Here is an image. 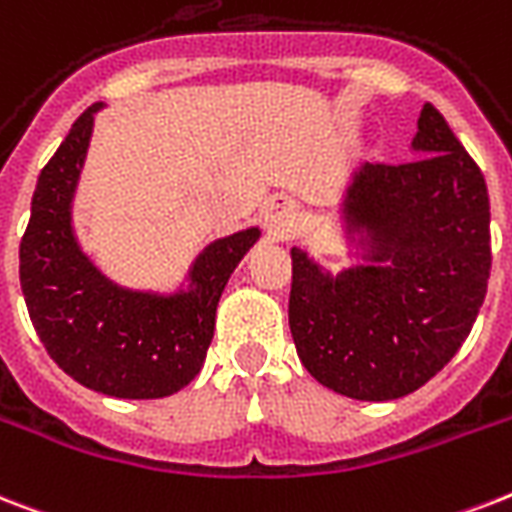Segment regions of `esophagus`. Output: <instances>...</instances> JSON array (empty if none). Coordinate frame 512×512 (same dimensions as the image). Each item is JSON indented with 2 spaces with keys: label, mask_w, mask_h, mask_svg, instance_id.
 Instances as JSON below:
<instances>
[{
  "label": "esophagus",
  "mask_w": 512,
  "mask_h": 512,
  "mask_svg": "<svg viewBox=\"0 0 512 512\" xmlns=\"http://www.w3.org/2000/svg\"><path fill=\"white\" fill-rule=\"evenodd\" d=\"M263 223L265 231H268L273 239H284L294 231V223H297V207L289 197H270L263 207Z\"/></svg>",
  "instance_id": "esophagus-1"
}]
</instances>
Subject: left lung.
Masks as SVG:
<instances>
[{
    "instance_id": "1",
    "label": "left lung",
    "mask_w": 512,
    "mask_h": 512,
    "mask_svg": "<svg viewBox=\"0 0 512 512\" xmlns=\"http://www.w3.org/2000/svg\"><path fill=\"white\" fill-rule=\"evenodd\" d=\"M405 165L360 162L339 205L355 265L292 247L289 328L307 373L363 402L400 400L450 363L484 302L489 194L479 165L423 105Z\"/></svg>"
}]
</instances>
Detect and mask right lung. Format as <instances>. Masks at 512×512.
<instances>
[{
  "label": "right lung",
  "instance_id": "1",
  "mask_svg": "<svg viewBox=\"0 0 512 512\" xmlns=\"http://www.w3.org/2000/svg\"><path fill=\"white\" fill-rule=\"evenodd\" d=\"M102 107L83 112L41 170L20 242V286L41 344L70 378L118 400H157L202 371L220 294L260 228L207 244L170 292L112 281L83 252L73 226V199Z\"/></svg>",
  "mask_w": 512,
  "mask_h": 512
}]
</instances>
